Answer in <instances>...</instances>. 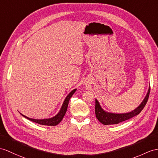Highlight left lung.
Returning <instances> with one entry per match:
<instances>
[{
	"instance_id": "obj_1",
	"label": "left lung",
	"mask_w": 158,
	"mask_h": 158,
	"mask_svg": "<svg viewBox=\"0 0 158 158\" xmlns=\"http://www.w3.org/2000/svg\"><path fill=\"white\" fill-rule=\"evenodd\" d=\"M150 92V86L148 90V92L146 95L145 98L141 102V105L137 107V109L131 111L130 113H123V114H114L106 113L105 110H103L99 105V102L96 99L95 101V114L98 120L104 125H114L118 124L119 123L125 121L126 120L132 118L136 115L139 114L141 111L143 109L146 103H147Z\"/></svg>"
}]
</instances>
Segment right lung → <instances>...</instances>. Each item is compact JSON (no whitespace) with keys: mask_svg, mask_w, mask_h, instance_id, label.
I'll return each mask as SVG.
<instances>
[{"mask_svg":"<svg viewBox=\"0 0 158 158\" xmlns=\"http://www.w3.org/2000/svg\"><path fill=\"white\" fill-rule=\"evenodd\" d=\"M76 90V89L73 90L71 92H70V94H69L67 97L65 99V101L63 103L62 106H61V108L60 110L59 113L57 114L56 116H55L54 117L51 118H47V119H41V120H40V119H33V118H30L24 116V115H23L24 117L27 118L29 120L33 122L36 123L38 124H40L42 125H48V126H56L57 124H59L61 122V121L62 120L64 115L66 114V110L68 109V103H69V101H70V98L72 97V96L73 95V94L74 93L75 91Z\"/></svg>","mask_w":158,"mask_h":158,"instance_id":"1","label":"right lung"}]
</instances>
